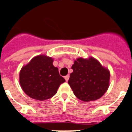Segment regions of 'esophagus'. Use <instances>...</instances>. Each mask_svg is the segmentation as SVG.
Wrapping results in <instances>:
<instances>
[{
    "label": "esophagus",
    "instance_id": "1",
    "mask_svg": "<svg viewBox=\"0 0 132 132\" xmlns=\"http://www.w3.org/2000/svg\"><path fill=\"white\" fill-rule=\"evenodd\" d=\"M65 81H67L69 80V75H66V76L65 77Z\"/></svg>",
    "mask_w": 132,
    "mask_h": 132
}]
</instances>
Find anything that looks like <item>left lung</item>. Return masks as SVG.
I'll list each match as a JSON object with an SVG mask.
<instances>
[{"instance_id":"8db88e82","label":"left lung","mask_w":132,"mask_h":132,"mask_svg":"<svg viewBox=\"0 0 132 132\" xmlns=\"http://www.w3.org/2000/svg\"><path fill=\"white\" fill-rule=\"evenodd\" d=\"M69 85L77 98L83 101H95L103 96L110 84V73L93 57L78 58L74 61Z\"/></svg>"}]
</instances>
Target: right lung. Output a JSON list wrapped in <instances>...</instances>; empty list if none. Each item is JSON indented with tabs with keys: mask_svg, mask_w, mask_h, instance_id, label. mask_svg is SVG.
<instances>
[{
	"mask_svg": "<svg viewBox=\"0 0 132 132\" xmlns=\"http://www.w3.org/2000/svg\"><path fill=\"white\" fill-rule=\"evenodd\" d=\"M52 57L38 55L23 66L19 74V82L24 93L30 97L43 101L52 97L65 79L53 65Z\"/></svg>",
	"mask_w": 132,
	"mask_h": 132,
	"instance_id": "1",
	"label": "right lung"
}]
</instances>
